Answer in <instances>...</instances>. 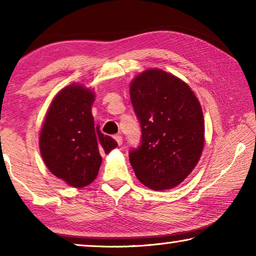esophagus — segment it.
Returning a JSON list of instances; mask_svg holds the SVG:
<instances>
[{
    "label": "esophagus",
    "instance_id": "1",
    "mask_svg": "<svg viewBox=\"0 0 256 256\" xmlns=\"http://www.w3.org/2000/svg\"><path fill=\"white\" fill-rule=\"evenodd\" d=\"M114 138L116 140V142H118V146H122V144H123V138H122V136H120V134H116V136H114Z\"/></svg>",
    "mask_w": 256,
    "mask_h": 256
}]
</instances>
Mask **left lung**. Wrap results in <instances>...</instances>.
I'll list each match as a JSON object with an SVG mask.
<instances>
[{
  "label": "left lung",
  "instance_id": "1",
  "mask_svg": "<svg viewBox=\"0 0 256 256\" xmlns=\"http://www.w3.org/2000/svg\"><path fill=\"white\" fill-rule=\"evenodd\" d=\"M130 96L141 125V142L130 150L138 180L154 190L180 184L196 166L204 144L200 102L190 86L159 68L138 74Z\"/></svg>",
  "mask_w": 256,
  "mask_h": 256
}]
</instances>
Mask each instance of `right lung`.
Wrapping results in <instances>:
<instances>
[{
    "instance_id": "obj_1",
    "label": "right lung",
    "mask_w": 256,
    "mask_h": 256,
    "mask_svg": "<svg viewBox=\"0 0 256 256\" xmlns=\"http://www.w3.org/2000/svg\"><path fill=\"white\" fill-rule=\"evenodd\" d=\"M94 94L81 84L60 90L47 110L40 136L42 160L52 174L73 188H84L97 177L100 152L118 146L110 136L94 128Z\"/></svg>"
}]
</instances>
